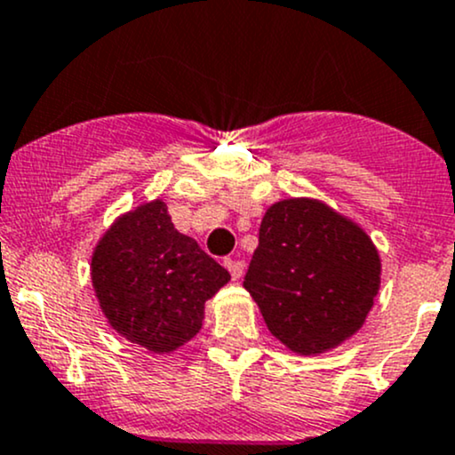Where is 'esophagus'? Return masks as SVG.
<instances>
[{"label": "esophagus", "mask_w": 455, "mask_h": 455, "mask_svg": "<svg viewBox=\"0 0 455 455\" xmlns=\"http://www.w3.org/2000/svg\"><path fill=\"white\" fill-rule=\"evenodd\" d=\"M224 266H227V270L231 272L233 279H240V276L243 275V261H240V259L227 257V259H224Z\"/></svg>", "instance_id": "1"}]
</instances>
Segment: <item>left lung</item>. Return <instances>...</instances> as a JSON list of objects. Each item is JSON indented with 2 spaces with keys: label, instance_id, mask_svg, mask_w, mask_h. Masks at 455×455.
I'll list each match as a JSON object with an SVG mask.
<instances>
[{
  "label": "left lung",
  "instance_id": "obj_1",
  "mask_svg": "<svg viewBox=\"0 0 455 455\" xmlns=\"http://www.w3.org/2000/svg\"><path fill=\"white\" fill-rule=\"evenodd\" d=\"M379 272V255L357 224L318 200L290 198L261 220L243 288L276 340L314 355L364 324Z\"/></svg>",
  "mask_w": 455,
  "mask_h": 455
}]
</instances>
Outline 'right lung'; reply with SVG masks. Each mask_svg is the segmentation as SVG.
<instances>
[{
  "instance_id": "obj_1",
  "label": "right lung",
  "mask_w": 455,
  "mask_h": 455,
  "mask_svg": "<svg viewBox=\"0 0 455 455\" xmlns=\"http://www.w3.org/2000/svg\"><path fill=\"white\" fill-rule=\"evenodd\" d=\"M91 279L111 327L152 353H170L203 327L204 303L231 275L174 228L165 203L122 215L95 246Z\"/></svg>"
}]
</instances>
